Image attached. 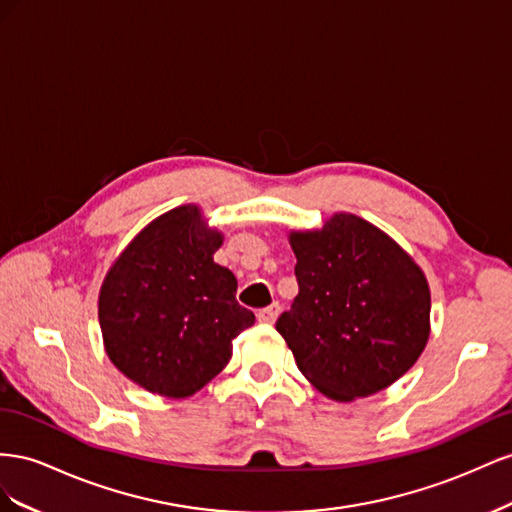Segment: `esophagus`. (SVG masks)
<instances>
[{
	"label": "esophagus",
	"mask_w": 512,
	"mask_h": 512,
	"mask_svg": "<svg viewBox=\"0 0 512 512\" xmlns=\"http://www.w3.org/2000/svg\"><path fill=\"white\" fill-rule=\"evenodd\" d=\"M279 311H281L279 302H272L270 306H266V309H261L257 313V319L261 321V324H274L276 317H279Z\"/></svg>",
	"instance_id": "1"
}]
</instances>
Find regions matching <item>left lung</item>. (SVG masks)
Returning a JSON list of instances; mask_svg holds the SVG:
<instances>
[{
	"instance_id": "8db88e82",
	"label": "left lung",
	"mask_w": 512,
	"mask_h": 512,
	"mask_svg": "<svg viewBox=\"0 0 512 512\" xmlns=\"http://www.w3.org/2000/svg\"><path fill=\"white\" fill-rule=\"evenodd\" d=\"M298 296L276 319L298 369L334 401L369 397L414 367L429 341L431 294L416 261L382 229L339 212L291 231Z\"/></svg>"
}]
</instances>
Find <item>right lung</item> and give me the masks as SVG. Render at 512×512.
I'll use <instances>...</instances> for the list:
<instances>
[{
	"label": "right lung",
	"mask_w": 512,
	"mask_h": 512,
	"mask_svg": "<svg viewBox=\"0 0 512 512\" xmlns=\"http://www.w3.org/2000/svg\"><path fill=\"white\" fill-rule=\"evenodd\" d=\"M223 233L180 206L137 233L105 276L98 319L109 360L160 397L186 399L225 369L231 341L255 324L238 281L214 264Z\"/></svg>",
	"instance_id": "obj_1"
}]
</instances>
